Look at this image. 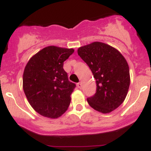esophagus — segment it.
<instances>
[{"mask_svg": "<svg viewBox=\"0 0 151 151\" xmlns=\"http://www.w3.org/2000/svg\"><path fill=\"white\" fill-rule=\"evenodd\" d=\"M77 86H78L79 88H81L82 87V83H77Z\"/></svg>", "mask_w": 151, "mask_h": 151, "instance_id": "34e87169", "label": "esophagus"}]
</instances>
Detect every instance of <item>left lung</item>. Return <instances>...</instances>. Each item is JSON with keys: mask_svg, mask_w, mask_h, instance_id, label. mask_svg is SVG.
I'll list each match as a JSON object with an SVG mask.
<instances>
[{"mask_svg": "<svg viewBox=\"0 0 151 151\" xmlns=\"http://www.w3.org/2000/svg\"><path fill=\"white\" fill-rule=\"evenodd\" d=\"M77 53L91 69L97 86L88 103L100 113L112 112L128 93L130 74L126 59L116 48L99 41L79 47Z\"/></svg>", "mask_w": 151, "mask_h": 151, "instance_id": "left-lung-1", "label": "left lung"}]
</instances>
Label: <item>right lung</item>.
Instances as JSON below:
<instances>
[{
  "mask_svg": "<svg viewBox=\"0 0 151 151\" xmlns=\"http://www.w3.org/2000/svg\"><path fill=\"white\" fill-rule=\"evenodd\" d=\"M74 52L73 48L49 46L26 64L23 90L29 104L41 116L57 119L68 108L75 84L68 81L63 65Z\"/></svg>",
  "mask_w": 151,
  "mask_h": 151,
  "instance_id": "add662e5",
  "label": "right lung"
}]
</instances>
